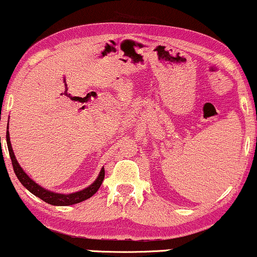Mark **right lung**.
I'll return each mask as SVG.
<instances>
[{"mask_svg":"<svg viewBox=\"0 0 257 257\" xmlns=\"http://www.w3.org/2000/svg\"><path fill=\"white\" fill-rule=\"evenodd\" d=\"M6 138H7V145H8V150H9V156H11V160H12L13 169H14V173L19 179V181L22 183V186L26 187V189H28L32 194H34L36 196H38V198H40L41 200L47 202V204L55 205V206H69V205L78 204V202L87 200V199H89L90 196H93L95 193L97 192V189L100 188L101 183H102V181H103L104 169L102 168L99 174V176H97V179L95 180V181L91 183L89 187L82 189V191H80V192L70 193V194H61V193H55L51 191H47V189L43 188V187L34 182L33 180H32L31 177L24 172V169L20 167V164L18 163L17 157H15L14 153H13L8 128H7V135H6Z\"/></svg>","mask_w":257,"mask_h":257,"instance_id":"1","label":"right lung"}]
</instances>
